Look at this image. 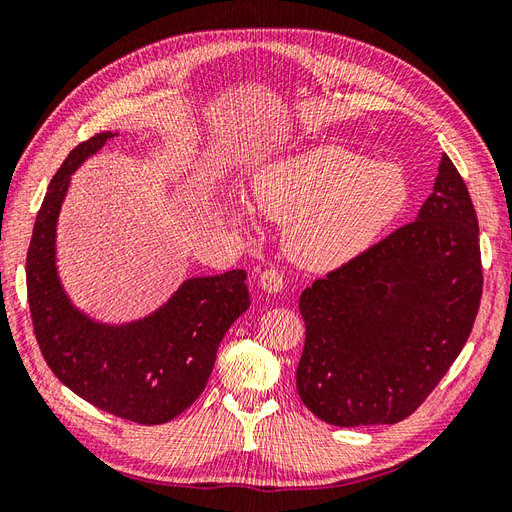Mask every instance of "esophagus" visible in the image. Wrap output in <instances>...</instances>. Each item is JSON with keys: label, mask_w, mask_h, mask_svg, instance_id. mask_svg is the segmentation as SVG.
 <instances>
[{"label": "esophagus", "mask_w": 512, "mask_h": 512, "mask_svg": "<svg viewBox=\"0 0 512 512\" xmlns=\"http://www.w3.org/2000/svg\"><path fill=\"white\" fill-rule=\"evenodd\" d=\"M258 282H260L262 290L269 294H275V292H282V288H284V275L277 269H265L260 273Z\"/></svg>", "instance_id": "34e87169"}]
</instances>
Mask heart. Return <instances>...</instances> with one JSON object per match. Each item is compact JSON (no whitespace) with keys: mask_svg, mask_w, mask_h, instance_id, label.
<instances>
[{"mask_svg":"<svg viewBox=\"0 0 512 512\" xmlns=\"http://www.w3.org/2000/svg\"><path fill=\"white\" fill-rule=\"evenodd\" d=\"M252 188L260 213L286 224L292 260L320 271L367 250L410 200L408 177L397 164L337 145L269 162L254 175Z\"/></svg>","mask_w":512,"mask_h":512,"instance_id":"obj_1","label":"heart"}]
</instances>
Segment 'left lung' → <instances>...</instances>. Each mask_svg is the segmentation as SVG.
I'll return each mask as SVG.
<instances>
[{"label":"left lung","instance_id":"8db88e82","mask_svg":"<svg viewBox=\"0 0 512 512\" xmlns=\"http://www.w3.org/2000/svg\"><path fill=\"white\" fill-rule=\"evenodd\" d=\"M480 294L476 211L444 153L414 222L303 290L301 401L337 427L404 421L466 346Z\"/></svg>","mask_w":512,"mask_h":512}]
</instances>
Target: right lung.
Instances as JSON below:
<instances>
[{
	"label": "right lung",
	"instance_id": "obj_1",
	"mask_svg": "<svg viewBox=\"0 0 512 512\" xmlns=\"http://www.w3.org/2000/svg\"><path fill=\"white\" fill-rule=\"evenodd\" d=\"M113 132L76 145L55 173L27 250V301L46 365L72 393L108 414L162 425L203 393L222 337L247 307L243 269L192 277L156 312L126 324L96 322L59 282L55 230L70 175Z\"/></svg>",
	"mask_w": 512,
	"mask_h": 512
}]
</instances>
